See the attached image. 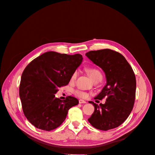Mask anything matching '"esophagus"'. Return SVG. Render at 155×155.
Returning a JSON list of instances; mask_svg holds the SVG:
<instances>
[{
	"label": "esophagus",
	"instance_id": "34e87169",
	"mask_svg": "<svg viewBox=\"0 0 155 155\" xmlns=\"http://www.w3.org/2000/svg\"><path fill=\"white\" fill-rule=\"evenodd\" d=\"M79 104H86L87 101H84V100H79Z\"/></svg>",
	"mask_w": 155,
	"mask_h": 155
}]
</instances>
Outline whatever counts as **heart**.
<instances>
[{
    "label": "heart",
    "mask_w": 155,
    "mask_h": 155,
    "mask_svg": "<svg viewBox=\"0 0 155 155\" xmlns=\"http://www.w3.org/2000/svg\"><path fill=\"white\" fill-rule=\"evenodd\" d=\"M87 72L89 73V74H90L92 80L94 82H101L102 81L103 75L98 69L95 68H88ZM78 70H75V71L72 73L71 78H70V81H74L76 80L78 77ZM74 94L78 97H81V98H86L88 96L87 92H85V91L79 90V89H76V90L74 91Z\"/></svg>",
    "instance_id": "b5f03b06"
}]
</instances>
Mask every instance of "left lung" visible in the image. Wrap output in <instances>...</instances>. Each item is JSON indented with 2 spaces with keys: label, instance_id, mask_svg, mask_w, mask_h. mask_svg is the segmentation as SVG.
Instances as JSON below:
<instances>
[{
  "label": "left lung",
  "instance_id": "obj_1",
  "mask_svg": "<svg viewBox=\"0 0 155 155\" xmlns=\"http://www.w3.org/2000/svg\"><path fill=\"white\" fill-rule=\"evenodd\" d=\"M87 58L104 70L106 85L94 99L106 101L94 106V111L88 119L94 127L107 130L118 127L128 118L134 104L136 96L135 74L124 56L110 49L90 51Z\"/></svg>",
  "mask_w": 155,
  "mask_h": 155
}]
</instances>
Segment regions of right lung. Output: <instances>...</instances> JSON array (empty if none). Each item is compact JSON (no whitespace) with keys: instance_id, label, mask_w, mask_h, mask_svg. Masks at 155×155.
I'll return each mask as SVG.
<instances>
[{"instance_id":"add662e5","label":"right lung","mask_w":155,"mask_h":155,"mask_svg":"<svg viewBox=\"0 0 155 155\" xmlns=\"http://www.w3.org/2000/svg\"><path fill=\"white\" fill-rule=\"evenodd\" d=\"M82 61L79 54L48 51L27 65L21 76L19 96L25 116L35 127L47 131L58 128L70 108L79 104L76 97L69 96L61 100L55 94L68 85Z\"/></svg>"}]
</instances>
